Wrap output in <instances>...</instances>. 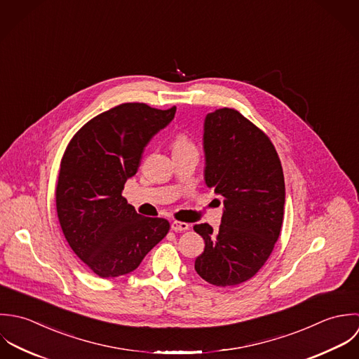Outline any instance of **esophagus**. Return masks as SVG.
Masks as SVG:
<instances>
[{
  "label": "esophagus",
  "mask_w": 359,
  "mask_h": 359,
  "mask_svg": "<svg viewBox=\"0 0 359 359\" xmlns=\"http://www.w3.org/2000/svg\"><path fill=\"white\" fill-rule=\"evenodd\" d=\"M170 227H172V230H175V231H184V230H189L190 224H189V223H186V222L173 220V222H172V224H170Z\"/></svg>",
  "instance_id": "esophagus-1"
}]
</instances>
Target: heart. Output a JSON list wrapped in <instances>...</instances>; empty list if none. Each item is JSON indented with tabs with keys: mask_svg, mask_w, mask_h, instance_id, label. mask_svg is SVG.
I'll return each instance as SVG.
<instances>
[{
	"mask_svg": "<svg viewBox=\"0 0 359 359\" xmlns=\"http://www.w3.org/2000/svg\"><path fill=\"white\" fill-rule=\"evenodd\" d=\"M194 145L190 142V139L184 135V133H180L175 137L173 143H172V148L173 151H177V149H186V148H193Z\"/></svg>",
	"mask_w": 359,
	"mask_h": 359,
	"instance_id": "obj_1",
	"label": "heart"
}]
</instances>
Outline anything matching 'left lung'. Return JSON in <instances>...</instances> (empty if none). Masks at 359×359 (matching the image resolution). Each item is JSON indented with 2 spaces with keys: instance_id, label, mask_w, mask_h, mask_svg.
<instances>
[{
  "instance_id": "1",
  "label": "left lung",
  "mask_w": 359,
  "mask_h": 359,
  "mask_svg": "<svg viewBox=\"0 0 359 359\" xmlns=\"http://www.w3.org/2000/svg\"><path fill=\"white\" fill-rule=\"evenodd\" d=\"M205 183L223 198L217 230H194L205 241L194 268L208 283L231 287L250 280L271 257L285 211V176L265 132L234 108L208 114L204 125Z\"/></svg>"
}]
</instances>
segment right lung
Segmentation results:
<instances>
[{
    "mask_svg": "<svg viewBox=\"0 0 359 359\" xmlns=\"http://www.w3.org/2000/svg\"><path fill=\"white\" fill-rule=\"evenodd\" d=\"M176 107L116 105L81 126L61 159L55 204L73 252L100 278L133 272L168 234L169 222L136 212L122 197L144 147L175 118Z\"/></svg>",
    "mask_w": 359,
    "mask_h": 359,
    "instance_id": "add662e5",
    "label": "right lung"
}]
</instances>
